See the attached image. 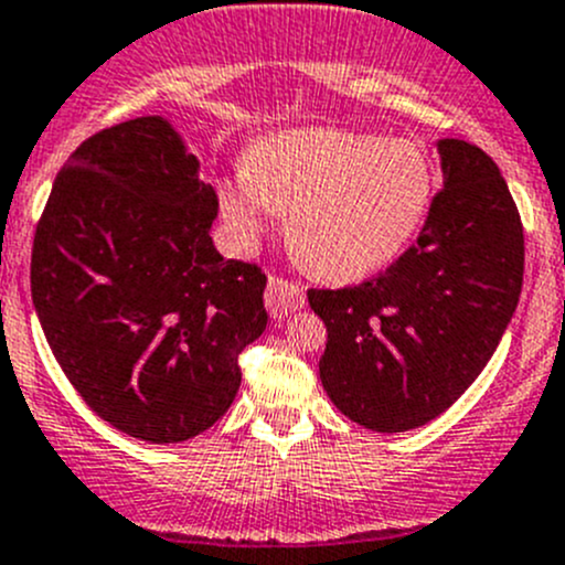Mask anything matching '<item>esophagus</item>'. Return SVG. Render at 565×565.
<instances>
[{
	"instance_id": "34e87169",
	"label": "esophagus",
	"mask_w": 565,
	"mask_h": 565,
	"mask_svg": "<svg viewBox=\"0 0 565 565\" xmlns=\"http://www.w3.org/2000/svg\"><path fill=\"white\" fill-rule=\"evenodd\" d=\"M266 308L271 319H288L294 310L305 308V288L299 282L271 274L266 286Z\"/></svg>"
}]
</instances>
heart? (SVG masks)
I'll return each mask as SVG.
<instances>
[{"label": "heart", "instance_id": "b5f03b06", "mask_svg": "<svg viewBox=\"0 0 565 565\" xmlns=\"http://www.w3.org/2000/svg\"><path fill=\"white\" fill-rule=\"evenodd\" d=\"M435 166L407 138L294 130L266 138L246 169L218 182V205L241 241L288 213L294 257L324 279H360L405 252L427 218Z\"/></svg>", "mask_w": 565, "mask_h": 565}]
</instances>
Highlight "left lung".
Instances as JSON below:
<instances>
[{
    "instance_id": "1",
    "label": "left lung",
    "mask_w": 565,
    "mask_h": 565,
    "mask_svg": "<svg viewBox=\"0 0 565 565\" xmlns=\"http://www.w3.org/2000/svg\"><path fill=\"white\" fill-rule=\"evenodd\" d=\"M444 188L416 244L347 288H310L327 324L321 385L360 427L405 433L452 407L497 352L519 305L524 227L499 166L438 143Z\"/></svg>"
}]
</instances>
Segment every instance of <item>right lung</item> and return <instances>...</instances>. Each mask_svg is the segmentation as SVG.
Returning a JSON list of instances; mask_svg holds the SVG:
<instances>
[{
    "instance_id": "1",
    "label": "right lung",
    "mask_w": 565,
    "mask_h": 565,
    "mask_svg": "<svg viewBox=\"0 0 565 565\" xmlns=\"http://www.w3.org/2000/svg\"><path fill=\"white\" fill-rule=\"evenodd\" d=\"M199 160L160 116L94 132L63 163L32 241V305L85 405L132 438L177 444L233 405L260 332L266 274L224 260Z\"/></svg>"
}]
</instances>
